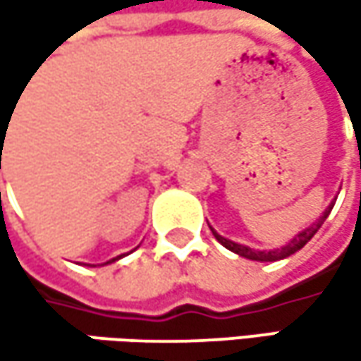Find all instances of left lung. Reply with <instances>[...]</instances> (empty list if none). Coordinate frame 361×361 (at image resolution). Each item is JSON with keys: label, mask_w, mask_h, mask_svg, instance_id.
I'll return each instance as SVG.
<instances>
[{"label": "left lung", "mask_w": 361, "mask_h": 361, "mask_svg": "<svg viewBox=\"0 0 361 361\" xmlns=\"http://www.w3.org/2000/svg\"><path fill=\"white\" fill-rule=\"evenodd\" d=\"M332 207H334V200L326 207V211L322 213V217L316 221V224H312L310 228H305L303 232H299L288 245H284V247H280V249H274V251H255L251 247H245V245H238V243H232V240H228V238H224V236H219L213 228H211V232H213V236L228 249V251L236 252V255H240V257H245V259H252V261H278V259H286V257H290L293 252L301 251L312 238H314V234L320 230V226L326 221V217L330 215V211H332Z\"/></svg>", "instance_id": "obj_1"}]
</instances>
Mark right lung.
<instances>
[{
  "label": "right lung",
  "mask_w": 361,
  "mask_h": 361,
  "mask_svg": "<svg viewBox=\"0 0 361 361\" xmlns=\"http://www.w3.org/2000/svg\"><path fill=\"white\" fill-rule=\"evenodd\" d=\"M112 261H114V259H112ZM109 263H110V261H109Z\"/></svg>",
  "instance_id": "obj_1"
}]
</instances>
